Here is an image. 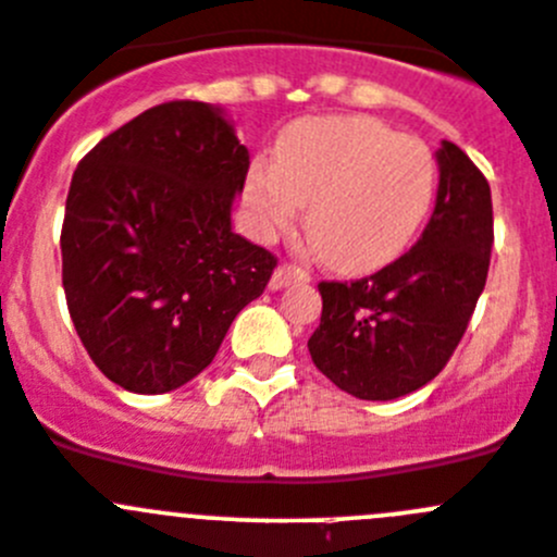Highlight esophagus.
<instances>
[{
    "mask_svg": "<svg viewBox=\"0 0 557 557\" xmlns=\"http://www.w3.org/2000/svg\"><path fill=\"white\" fill-rule=\"evenodd\" d=\"M312 275L306 273L304 268H295V264H278L273 273V278H270V289H284L289 287V284H304L309 282Z\"/></svg>",
    "mask_w": 557,
    "mask_h": 557,
    "instance_id": "obj_1",
    "label": "esophagus"
}]
</instances>
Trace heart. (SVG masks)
<instances>
[{
    "instance_id": "b5f03b06",
    "label": "heart",
    "mask_w": 557,
    "mask_h": 557,
    "mask_svg": "<svg viewBox=\"0 0 557 557\" xmlns=\"http://www.w3.org/2000/svg\"><path fill=\"white\" fill-rule=\"evenodd\" d=\"M436 182V157L420 137L367 115H320L289 124L273 162L248 165L243 201L262 239L295 228L309 207L306 237L320 262L361 275L406 253Z\"/></svg>"
}]
</instances>
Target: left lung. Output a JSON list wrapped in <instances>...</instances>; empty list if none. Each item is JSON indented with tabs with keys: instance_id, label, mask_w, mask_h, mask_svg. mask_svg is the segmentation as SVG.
Here are the masks:
<instances>
[{
	"instance_id": "1",
	"label": "left lung",
	"mask_w": 557,
	"mask_h": 557,
	"mask_svg": "<svg viewBox=\"0 0 557 557\" xmlns=\"http://www.w3.org/2000/svg\"><path fill=\"white\" fill-rule=\"evenodd\" d=\"M436 207L411 251L356 282H320L323 314L309 354L359 400H395L445 370L486 287L494 245L492 190L445 140Z\"/></svg>"
}]
</instances>
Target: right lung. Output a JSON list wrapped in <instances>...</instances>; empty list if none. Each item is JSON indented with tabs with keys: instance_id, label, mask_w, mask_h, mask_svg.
Returning <instances> with one entry per match:
<instances>
[{
	"instance_id": "add662e5",
	"label": "right lung",
	"mask_w": 557,
	"mask_h": 557,
	"mask_svg": "<svg viewBox=\"0 0 557 557\" xmlns=\"http://www.w3.org/2000/svg\"><path fill=\"white\" fill-rule=\"evenodd\" d=\"M248 149L223 112L165 101L82 157L60 234L82 345L112 384L162 395L212 364L278 259L232 232Z\"/></svg>"
}]
</instances>
